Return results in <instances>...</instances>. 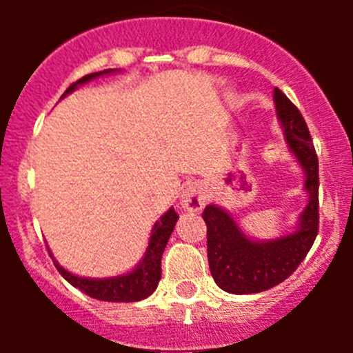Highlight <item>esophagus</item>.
I'll list each match as a JSON object with an SVG mask.
<instances>
[{"mask_svg":"<svg viewBox=\"0 0 353 353\" xmlns=\"http://www.w3.org/2000/svg\"><path fill=\"white\" fill-rule=\"evenodd\" d=\"M207 192H205V187L201 183H189L182 191L180 196V203L183 208L191 212H198L205 207L207 203Z\"/></svg>","mask_w":353,"mask_h":353,"instance_id":"34e87169","label":"esophagus"}]
</instances>
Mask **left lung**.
<instances>
[{"label": "left lung", "instance_id": "obj_1", "mask_svg": "<svg viewBox=\"0 0 353 353\" xmlns=\"http://www.w3.org/2000/svg\"><path fill=\"white\" fill-rule=\"evenodd\" d=\"M277 117L285 127L286 141L305 170L310 203L301 215V228L293 235L272 242H252L240 232L224 210L208 205L203 210L207 224V254L212 277L228 293H258L279 285L292 276L318 235V157L304 117L279 88L274 90Z\"/></svg>", "mask_w": 353, "mask_h": 353}]
</instances>
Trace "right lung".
<instances>
[{"label": "right lung", "mask_w": 353, "mask_h": 353, "mask_svg": "<svg viewBox=\"0 0 353 353\" xmlns=\"http://www.w3.org/2000/svg\"><path fill=\"white\" fill-rule=\"evenodd\" d=\"M113 72L111 68L104 72H93L88 76L81 77L79 81L72 83L67 88V92H72L76 88L77 84H83L86 81L93 79V77H99L102 74H109ZM179 219V214L174 212V208H170L166 214L162 215L161 221H157L152 230V236H150V244L146 249V254L143 258V261L139 263L138 269H134L130 274L118 277H109V279H83V277H77L74 274L67 272L63 267L56 263V269L61 276L70 283L72 286L79 288L81 292H84L90 297L97 299V301H105V302H138L141 299H146L148 295L155 292L159 285V279H161V258L164 248H166L170 235L173 233V228Z\"/></svg>", "instance_id": "add662e5"}]
</instances>
